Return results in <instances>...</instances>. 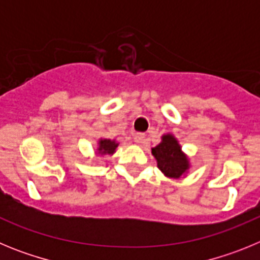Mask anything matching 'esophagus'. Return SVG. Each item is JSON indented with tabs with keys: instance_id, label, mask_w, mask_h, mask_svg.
Masks as SVG:
<instances>
[{
	"instance_id": "obj_1",
	"label": "esophagus",
	"mask_w": 260,
	"mask_h": 260,
	"mask_svg": "<svg viewBox=\"0 0 260 260\" xmlns=\"http://www.w3.org/2000/svg\"><path fill=\"white\" fill-rule=\"evenodd\" d=\"M144 138H146V135L143 133H137V134H134V142L138 144H142L144 143Z\"/></svg>"
}]
</instances>
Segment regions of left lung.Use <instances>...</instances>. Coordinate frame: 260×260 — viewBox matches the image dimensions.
I'll return each instance as SVG.
<instances>
[{
    "label": "left lung",
    "instance_id": "left-lung-1",
    "mask_svg": "<svg viewBox=\"0 0 260 260\" xmlns=\"http://www.w3.org/2000/svg\"><path fill=\"white\" fill-rule=\"evenodd\" d=\"M157 168L169 178H181L190 168L189 157L182 152L173 134L162 135L161 142L152 148Z\"/></svg>",
    "mask_w": 260,
    "mask_h": 260
}]
</instances>
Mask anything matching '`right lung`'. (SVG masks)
Instances as JSON below:
<instances>
[{
	"mask_svg": "<svg viewBox=\"0 0 260 260\" xmlns=\"http://www.w3.org/2000/svg\"><path fill=\"white\" fill-rule=\"evenodd\" d=\"M98 144L99 155H113L119 143H117V141L114 139H99Z\"/></svg>",
	"mask_w": 260,
	"mask_h": 260,
	"instance_id": "right-lung-1",
	"label": "right lung"
}]
</instances>
